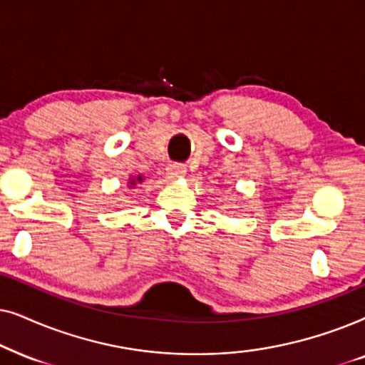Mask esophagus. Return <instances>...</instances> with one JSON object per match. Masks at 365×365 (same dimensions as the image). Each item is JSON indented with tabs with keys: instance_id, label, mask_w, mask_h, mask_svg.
Instances as JSON below:
<instances>
[{
	"instance_id": "1",
	"label": "esophagus",
	"mask_w": 365,
	"mask_h": 365,
	"mask_svg": "<svg viewBox=\"0 0 365 365\" xmlns=\"http://www.w3.org/2000/svg\"><path fill=\"white\" fill-rule=\"evenodd\" d=\"M167 172L172 178H178L183 177L187 173V167L183 163H170L167 167Z\"/></svg>"
}]
</instances>
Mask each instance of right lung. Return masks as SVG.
I'll return each instance as SVG.
<instances>
[{
  "mask_svg": "<svg viewBox=\"0 0 365 365\" xmlns=\"http://www.w3.org/2000/svg\"><path fill=\"white\" fill-rule=\"evenodd\" d=\"M142 177H137V178H130V187H135L137 185V182H142Z\"/></svg>",
  "mask_w": 365,
  "mask_h": 365,
  "instance_id": "add662e5",
  "label": "right lung"
}]
</instances>
